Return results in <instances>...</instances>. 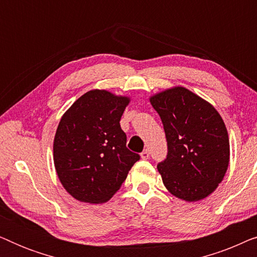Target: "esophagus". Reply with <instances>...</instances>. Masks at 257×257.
Returning <instances> with one entry per match:
<instances>
[{
    "instance_id": "obj_1",
    "label": "esophagus",
    "mask_w": 257,
    "mask_h": 257,
    "mask_svg": "<svg viewBox=\"0 0 257 257\" xmlns=\"http://www.w3.org/2000/svg\"><path fill=\"white\" fill-rule=\"evenodd\" d=\"M140 156H142V159L146 160V159H149V158H150V152L147 150H145V151H143Z\"/></svg>"
}]
</instances>
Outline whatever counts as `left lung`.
Listing matches in <instances>:
<instances>
[{
	"mask_svg": "<svg viewBox=\"0 0 257 257\" xmlns=\"http://www.w3.org/2000/svg\"><path fill=\"white\" fill-rule=\"evenodd\" d=\"M167 140L166 159L158 164L164 185L174 196L198 201L214 192L229 164V139L215 108L185 87L151 98Z\"/></svg>",
	"mask_w": 257,
	"mask_h": 257,
	"instance_id": "1",
	"label": "left lung"
}]
</instances>
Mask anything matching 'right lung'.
Instances as JSON below:
<instances>
[{"label": "right lung", "mask_w": 257, "mask_h": 257, "mask_svg": "<svg viewBox=\"0 0 257 257\" xmlns=\"http://www.w3.org/2000/svg\"><path fill=\"white\" fill-rule=\"evenodd\" d=\"M128 101L105 90H91L59 121L54 140L56 172L66 192L79 201L110 200L140 159L126 147L119 124Z\"/></svg>", "instance_id": "add662e5"}]
</instances>
